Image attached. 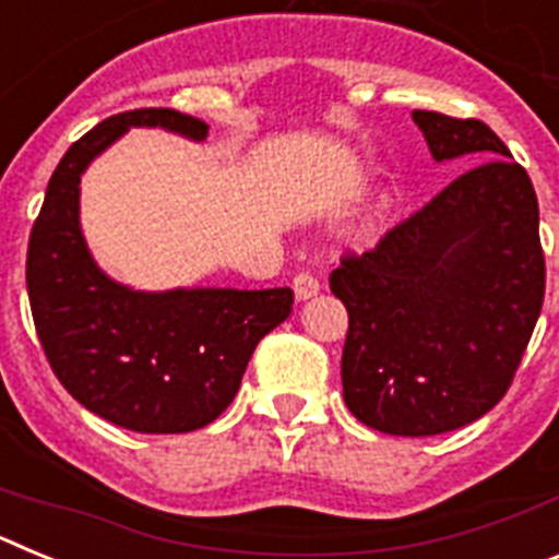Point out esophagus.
<instances>
[{
  "label": "esophagus",
  "instance_id": "1",
  "mask_svg": "<svg viewBox=\"0 0 559 559\" xmlns=\"http://www.w3.org/2000/svg\"><path fill=\"white\" fill-rule=\"evenodd\" d=\"M294 294L299 302H305V299H310V296L319 294V280H316L313 274H308V271L296 274L294 276Z\"/></svg>",
  "mask_w": 559,
  "mask_h": 559
}]
</instances>
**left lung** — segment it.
<instances>
[{
    "instance_id": "1",
    "label": "left lung",
    "mask_w": 559,
    "mask_h": 559,
    "mask_svg": "<svg viewBox=\"0 0 559 559\" xmlns=\"http://www.w3.org/2000/svg\"><path fill=\"white\" fill-rule=\"evenodd\" d=\"M433 162H481L347 254L330 290L349 313L341 383L380 433L433 437L507 394L543 308L546 263L532 179L481 120L414 111Z\"/></svg>"
}]
</instances>
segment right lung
<instances>
[{
	"mask_svg": "<svg viewBox=\"0 0 559 559\" xmlns=\"http://www.w3.org/2000/svg\"><path fill=\"white\" fill-rule=\"evenodd\" d=\"M128 128L204 142L210 126L173 108L114 114L63 153L27 246V294L49 367L114 426L187 433L235 400L263 335L290 316L294 290H136L95 263L81 229V176Z\"/></svg>",
	"mask_w": 559,
	"mask_h": 559,
	"instance_id": "add662e5",
	"label": "right lung"
}]
</instances>
